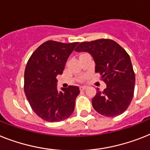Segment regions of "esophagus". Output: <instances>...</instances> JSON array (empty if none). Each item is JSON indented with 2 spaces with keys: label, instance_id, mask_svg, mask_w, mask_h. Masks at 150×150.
<instances>
[{
  "label": "esophagus",
  "instance_id": "obj_1",
  "mask_svg": "<svg viewBox=\"0 0 150 150\" xmlns=\"http://www.w3.org/2000/svg\"><path fill=\"white\" fill-rule=\"evenodd\" d=\"M80 90H86V88H87V86H81L80 87Z\"/></svg>",
  "mask_w": 150,
  "mask_h": 150
}]
</instances>
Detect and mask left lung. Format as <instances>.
Wrapping results in <instances>:
<instances>
[{"label":"left lung","mask_w":150,"mask_h":150,"mask_svg":"<svg viewBox=\"0 0 150 150\" xmlns=\"http://www.w3.org/2000/svg\"><path fill=\"white\" fill-rule=\"evenodd\" d=\"M75 50L87 52L92 56L95 72H100L106 83L103 91L97 88L92 99L93 109L105 117L122 114L130 104L134 93L135 74L129 54L110 39L82 42Z\"/></svg>","instance_id":"left-lung-1"}]
</instances>
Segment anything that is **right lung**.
<instances>
[{"mask_svg": "<svg viewBox=\"0 0 150 150\" xmlns=\"http://www.w3.org/2000/svg\"><path fill=\"white\" fill-rule=\"evenodd\" d=\"M78 42L64 44L48 40L33 52L24 72V92L32 110L48 122H60L72 114L80 93L76 86L58 90L57 75H61Z\"/></svg>", "mask_w": 150, "mask_h": 150, "instance_id": "obj_1", "label": "right lung"}]
</instances>
